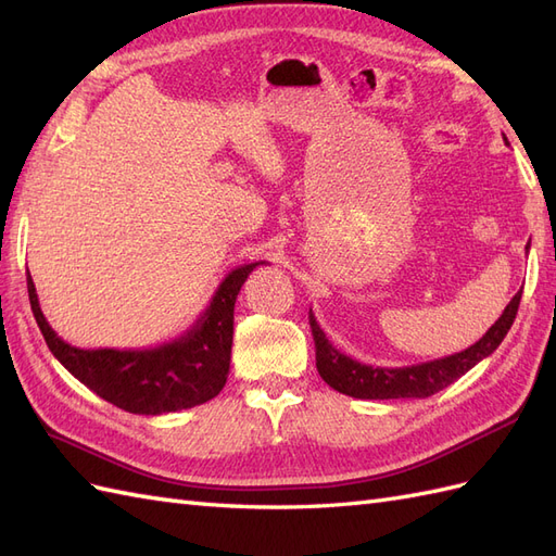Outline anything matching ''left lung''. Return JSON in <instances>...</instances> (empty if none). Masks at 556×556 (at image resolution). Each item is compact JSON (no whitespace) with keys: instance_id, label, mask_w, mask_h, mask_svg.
<instances>
[{"instance_id":"left-lung-1","label":"left lung","mask_w":556,"mask_h":556,"mask_svg":"<svg viewBox=\"0 0 556 556\" xmlns=\"http://www.w3.org/2000/svg\"><path fill=\"white\" fill-rule=\"evenodd\" d=\"M519 299H521V290L510 299L506 311H503V315L496 319V323L486 329V333L478 343L441 359H431V362L413 364V366H399V368L368 366L343 355L341 350H336L329 343L327 333L319 329V325L315 323V315L311 311L317 371L336 392L355 396V399H427L435 392L445 390L447 384L462 378L478 362L492 355V352L501 345V341L506 339L508 329L515 323Z\"/></svg>"}]
</instances>
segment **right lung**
I'll use <instances>...</instances> for the list:
<instances>
[{"instance_id":"1","label":"right lung","mask_w":556,"mask_h":556,"mask_svg":"<svg viewBox=\"0 0 556 556\" xmlns=\"http://www.w3.org/2000/svg\"><path fill=\"white\" fill-rule=\"evenodd\" d=\"M260 264L233 268L188 331L148 350L74 348L48 325L29 271L27 292L46 345L66 371L117 408L134 415H162L194 408L223 392L231 362L233 304Z\"/></svg>"}]
</instances>
